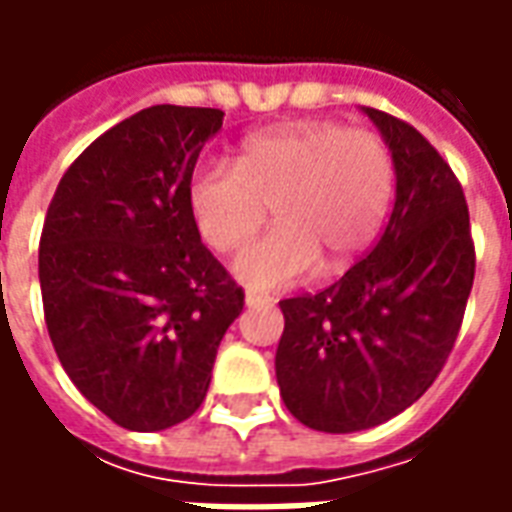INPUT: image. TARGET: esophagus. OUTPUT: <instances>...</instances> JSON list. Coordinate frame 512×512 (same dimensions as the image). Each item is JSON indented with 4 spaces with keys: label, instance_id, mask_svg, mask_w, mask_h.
I'll return each mask as SVG.
<instances>
[{
    "label": "esophagus",
    "instance_id": "obj_1",
    "mask_svg": "<svg viewBox=\"0 0 512 512\" xmlns=\"http://www.w3.org/2000/svg\"><path fill=\"white\" fill-rule=\"evenodd\" d=\"M246 307H260V304H268L271 301V296H263V293H255V290H246Z\"/></svg>",
    "mask_w": 512,
    "mask_h": 512
}]
</instances>
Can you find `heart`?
Returning a JSON list of instances; mask_svg holds the SVG:
<instances>
[{"mask_svg": "<svg viewBox=\"0 0 512 512\" xmlns=\"http://www.w3.org/2000/svg\"><path fill=\"white\" fill-rule=\"evenodd\" d=\"M395 194V156L376 131L307 120L246 136L238 161H208L189 183L205 244L235 255L255 241L274 205L277 230L238 257L252 288H282L321 266L340 274L381 233Z\"/></svg>", "mask_w": 512, "mask_h": 512, "instance_id": "obj_1", "label": "heart"}]
</instances>
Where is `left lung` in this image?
Listing matches in <instances>:
<instances>
[{
    "label": "left lung",
    "mask_w": 512,
    "mask_h": 512,
    "mask_svg": "<svg viewBox=\"0 0 512 512\" xmlns=\"http://www.w3.org/2000/svg\"><path fill=\"white\" fill-rule=\"evenodd\" d=\"M365 112L395 156L392 216L340 282L279 301V395L323 433L376 428L425 395L458 340L474 282L461 180L406 120Z\"/></svg>",
    "instance_id": "1"
}]
</instances>
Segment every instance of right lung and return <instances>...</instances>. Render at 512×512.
Instances as JSON below:
<instances>
[{"mask_svg": "<svg viewBox=\"0 0 512 512\" xmlns=\"http://www.w3.org/2000/svg\"><path fill=\"white\" fill-rule=\"evenodd\" d=\"M222 109L150 106L62 175L40 233V293L76 389L120 428L189 419L244 288L200 241L189 183Z\"/></svg>", "mask_w": 512, "mask_h": 512, "instance_id": "1", "label": "right lung"}]
</instances>
